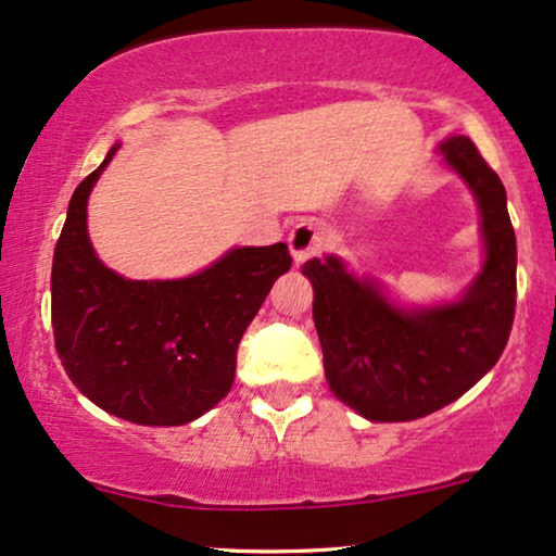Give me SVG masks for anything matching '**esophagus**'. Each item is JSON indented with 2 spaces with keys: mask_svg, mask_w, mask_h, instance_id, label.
<instances>
[{
  "mask_svg": "<svg viewBox=\"0 0 556 556\" xmlns=\"http://www.w3.org/2000/svg\"><path fill=\"white\" fill-rule=\"evenodd\" d=\"M290 254L294 258V264H305L307 258L318 256L326 245V230H323L318 223L313 220H302L290 230Z\"/></svg>",
  "mask_w": 556,
  "mask_h": 556,
  "instance_id": "34e87169",
  "label": "esophagus"
}]
</instances>
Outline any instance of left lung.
<instances>
[{
    "label": "left lung",
    "instance_id": "1",
    "mask_svg": "<svg viewBox=\"0 0 556 556\" xmlns=\"http://www.w3.org/2000/svg\"><path fill=\"white\" fill-rule=\"evenodd\" d=\"M480 210L482 269L459 298L403 305L339 256L311 258L313 320L328 388L371 424L416 420L454 403L495 367L516 311V233L508 197L467 136L439 143Z\"/></svg>",
    "mask_w": 556,
    "mask_h": 556
}]
</instances>
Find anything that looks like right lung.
<instances>
[{
    "label": "right lung",
    "mask_w": 556,
    "mask_h": 556,
    "mask_svg": "<svg viewBox=\"0 0 556 556\" xmlns=\"http://www.w3.org/2000/svg\"><path fill=\"white\" fill-rule=\"evenodd\" d=\"M121 143L68 202L51 271L59 359L84 397L140 426H181L233 388L236 351L271 285L290 271L287 243L238 245L181 279H125L97 256L87 202Z\"/></svg>",
    "instance_id": "1"
}]
</instances>
